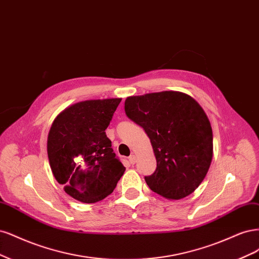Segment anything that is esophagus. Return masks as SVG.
<instances>
[{
	"instance_id": "1",
	"label": "esophagus",
	"mask_w": 259,
	"mask_h": 259,
	"mask_svg": "<svg viewBox=\"0 0 259 259\" xmlns=\"http://www.w3.org/2000/svg\"><path fill=\"white\" fill-rule=\"evenodd\" d=\"M129 161H130L131 164H135V163L137 162V157H136L135 155H131V156L129 157Z\"/></svg>"
}]
</instances>
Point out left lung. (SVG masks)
Wrapping results in <instances>:
<instances>
[{
	"label": "left lung",
	"mask_w": 259,
	"mask_h": 259,
	"mask_svg": "<svg viewBox=\"0 0 259 259\" xmlns=\"http://www.w3.org/2000/svg\"><path fill=\"white\" fill-rule=\"evenodd\" d=\"M124 112L145 130L154 149L157 168L145 177L148 187L172 200L194 193L213 157V133L203 108L186 94L161 91L127 98Z\"/></svg>",
	"instance_id": "left-lung-1"
}]
</instances>
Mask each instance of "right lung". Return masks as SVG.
Segmentation results:
<instances>
[{
  "label": "right lung",
  "instance_id": "right-lung-1",
  "mask_svg": "<svg viewBox=\"0 0 259 259\" xmlns=\"http://www.w3.org/2000/svg\"><path fill=\"white\" fill-rule=\"evenodd\" d=\"M121 99L87 100L65 108L54 120L47 154L55 179L84 203L113 193L126 168L105 135Z\"/></svg>",
  "mask_w": 259,
  "mask_h": 259
}]
</instances>
